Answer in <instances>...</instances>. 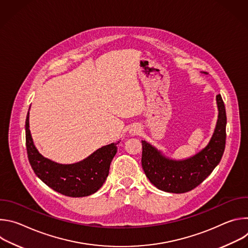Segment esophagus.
<instances>
[{
	"mask_svg": "<svg viewBox=\"0 0 248 248\" xmlns=\"http://www.w3.org/2000/svg\"><path fill=\"white\" fill-rule=\"evenodd\" d=\"M140 131H141V127H140V125H138V124L132 125V126L130 127V129H129V133H130L131 135H137V134L140 133Z\"/></svg>",
	"mask_w": 248,
	"mask_h": 248,
	"instance_id": "34e87169",
	"label": "esophagus"
}]
</instances>
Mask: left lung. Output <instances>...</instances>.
Here are the masks:
<instances>
[{
  "label": "left lung",
  "instance_id": "1",
  "mask_svg": "<svg viewBox=\"0 0 248 248\" xmlns=\"http://www.w3.org/2000/svg\"><path fill=\"white\" fill-rule=\"evenodd\" d=\"M207 75V73L203 72ZM218 120L209 143L195 155L174 160L166 157L162 151L142 140L143 170L152 185L158 189L185 193L198 186L220 163L226 146V108L222 96H216Z\"/></svg>",
  "mask_w": 248,
  "mask_h": 248
}]
</instances>
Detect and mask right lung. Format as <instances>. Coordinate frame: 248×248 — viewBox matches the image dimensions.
Instances as JSON below:
<instances>
[{"label": "right lung", "mask_w": 248, "mask_h": 248, "mask_svg": "<svg viewBox=\"0 0 248 248\" xmlns=\"http://www.w3.org/2000/svg\"><path fill=\"white\" fill-rule=\"evenodd\" d=\"M25 139L28 160L35 174L55 191L70 197L88 196L98 191L107 180L111 162L118 151V143H111L78 163H56L35 147L29 129V111L25 121Z\"/></svg>", "instance_id": "obj_1"}]
</instances>
